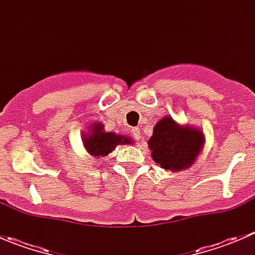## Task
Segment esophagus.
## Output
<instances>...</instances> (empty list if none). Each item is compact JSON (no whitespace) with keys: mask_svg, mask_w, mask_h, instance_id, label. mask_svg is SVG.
<instances>
[{"mask_svg":"<svg viewBox=\"0 0 255 255\" xmlns=\"http://www.w3.org/2000/svg\"><path fill=\"white\" fill-rule=\"evenodd\" d=\"M132 133L135 138H139V128L138 127H133L132 128Z\"/></svg>","mask_w":255,"mask_h":255,"instance_id":"esophagus-1","label":"esophagus"}]
</instances>
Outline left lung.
Here are the masks:
<instances>
[{
  "mask_svg": "<svg viewBox=\"0 0 255 255\" xmlns=\"http://www.w3.org/2000/svg\"><path fill=\"white\" fill-rule=\"evenodd\" d=\"M151 158L166 170H182L191 165L200 154L204 134L200 129L176 126L173 118L159 121L149 139Z\"/></svg>",
  "mask_w": 255,
  "mask_h": 255,
  "instance_id": "1",
  "label": "left lung"
}]
</instances>
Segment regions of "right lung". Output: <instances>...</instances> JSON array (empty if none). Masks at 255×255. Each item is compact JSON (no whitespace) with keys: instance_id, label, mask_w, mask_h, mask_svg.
I'll return each mask as SVG.
<instances>
[{"instance_id":"right-lung-1","label":"right lung","mask_w":255,"mask_h":255,"mask_svg":"<svg viewBox=\"0 0 255 255\" xmlns=\"http://www.w3.org/2000/svg\"><path fill=\"white\" fill-rule=\"evenodd\" d=\"M84 143L85 148L91 155L101 156L107 155L110 151L115 149L117 144L130 143V140L123 135H117L112 132L106 133L101 123H95L94 128H91L90 135L84 138Z\"/></svg>"}]
</instances>
